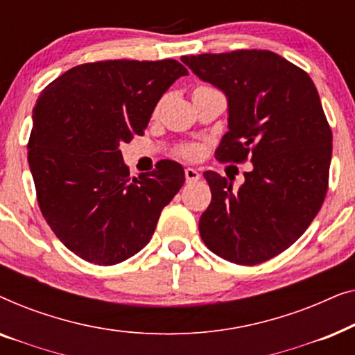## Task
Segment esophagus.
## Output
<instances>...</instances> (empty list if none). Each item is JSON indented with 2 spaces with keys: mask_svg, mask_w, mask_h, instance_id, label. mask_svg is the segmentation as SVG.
<instances>
[{
  "mask_svg": "<svg viewBox=\"0 0 355 355\" xmlns=\"http://www.w3.org/2000/svg\"><path fill=\"white\" fill-rule=\"evenodd\" d=\"M186 181L187 182H196V181H198V179H200V173L197 171V169H193V168H186Z\"/></svg>",
  "mask_w": 355,
  "mask_h": 355,
  "instance_id": "1",
  "label": "esophagus"
}]
</instances>
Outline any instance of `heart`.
<instances>
[{
    "mask_svg": "<svg viewBox=\"0 0 355 355\" xmlns=\"http://www.w3.org/2000/svg\"><path fill=\"white\" fill-rule=\"evenodd\" d=\"M186 153H187V155H192V153H193V148H187Z\"/></svg>",
    "mask_w": 355,
    "mask_h": 355,
    "instance_id": "b5f03b06",
    "label": "heart"
}]
</instances>
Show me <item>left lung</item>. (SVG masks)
<instances>
[{
  "instance_id": "obj_1",
  "label": "left lung",
  "mask_w": 355,
  "mask_h": 355,
  "mask_svg": "<svg viewBox=\"0 0 355 355\" xmlns=\"http://www.w3.org/2000/svg\"><path fill=\"white\" fill-rule=\"evenodd\" d=\"M226 95L227 132L215 157L250 158L239 189L205 171L211 202L198 221L213 254L239 265L273 259L304 234L327 196L333 135L307 72L266 50L182 56Z\"/></svg>"
}]
</instances>
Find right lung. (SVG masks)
<instances>
[{"mask_svg":"<svg viewBox=\"0 0 355 355\" xmlns=\"http://www.w3.org/2000/svg\"><path fill=\"white\" fill-rule=\"evenodd\" d=\"M187 69L174 60L80 64L42 92L33 108L28 166L40 210L77 257L116 265L152 239L186 174L162 159L129 176L119 145L142 135L164 92Z\"/></svg>","mask_w":355,"mask_h":355,"instance_id":"right-lung-1","label":"right lung"}]
</instances>
